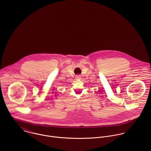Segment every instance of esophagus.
<instances>
[{"instance_id": "obj_1", "label": "esophagus", "mask_w": 151, "mask_h": 151, "mask_svg": "<svg viewBox=\"0 0 151 151\" xmlns=\"http://www.w3.org/2000/svg\"><path fill=\"white\" fill-rule=\"evenodd\" d=\"M76 78L77 80H80V79L81 78V76H80V75H77V76H76Z\"/></svg>"}]
</instances>
